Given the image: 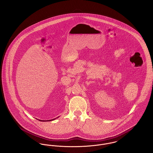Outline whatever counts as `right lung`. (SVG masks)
Returning a JSON list of instances; mask_svg holds the SVG:
<instances>
[{
	"label": "right lung",
	"mask_w": 153,
	"mask_h": 153,
	"mask_svg": "<svg viewBox=\"0 0 153 153\" xmlns=\"http://www.w3.org/2000/svg\"><path fill=\"white\" fill-rule=\"evenodd\" d=\"M58 117H57V118H58ZM55 119H56V118H55V119H52V120H48V121L54 120H55ZM39 120L41 121H46V120H45H45Z\"/></svg>",
	"instance_id": "obj_1"
}]
</instances>
